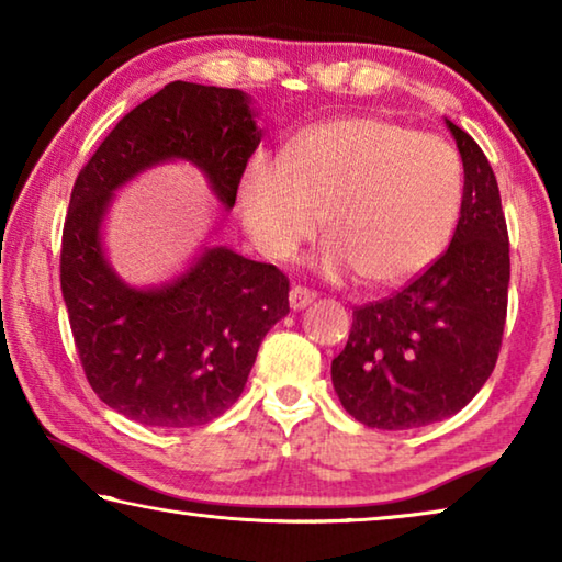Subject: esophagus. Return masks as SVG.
I'll return each instance as SVG.
<instances>
[{
    "mask_svg": "<svg viewBox=\"0 0 562 562\" xmlns=\"http://www.w3.org/2000/svg\"><path fill=\"white\" fill-rule=\"evenodd\" d=\"M315 297H317L315 292L307 290V288H300V284H297V288L290 290V307L292 310H304V307H310L312 302H315Z\"/></svg>",
    "mask_w": 562,
    "mask_h": 562,
    "instance_id": "1",
    "label": "esophagus"
}]
</instances>
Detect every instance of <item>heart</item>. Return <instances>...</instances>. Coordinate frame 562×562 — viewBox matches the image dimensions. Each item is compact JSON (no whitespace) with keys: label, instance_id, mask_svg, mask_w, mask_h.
I'll list each match as a JSON object with an SVG mask.
<instances>
[{"label":"heart","instance_id":"obj_1","mask_svg":"<svg viewBox=\"0 0 562 562\" xmlns=\"http://www.w3.org/2000/svg\"><path fill=\"white\" fill-rule=\"evenodd\" d=\"M463 207L461 158L446 140L402 123L349 116L302 131L284 154L247 164L237 211L252 243L288 260L327 215L329 278L364 274L376 288L418 278L451 245Z\"/></svg>","mask_w":562,"mask_h":562}]
</instances>
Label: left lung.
<instances>
[{
  "instance_id": "1",
  "label": "left lung",
  "mask_w": 562,
  "mask_h": 562,
  "mask_svg": "<svg viewBox=\"0 0 562 562\" xmlns=\"http://www.w3.org/2000/svg\"><path fill=\"white\" fill-rule=\"evenodd\" d=\"M463 164L453 240L429 270L389 300L355 310L331 359L341 406L372 429L429 426L471 402L496 367L508 307V231L479 144L446 119Z\"/></svg>"
}]
</instances>
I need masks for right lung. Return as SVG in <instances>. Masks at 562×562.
Wrapping results in <instances>:
<instances>
[{
	"mask_svg": "<svg viewBox=\"0 0 562 562\" xmlns=\"http://www.w3.org/2000/svg\"><path fill=\"white\" fill-rule=\"evenodd\" d=\"M255 116L240 89L173 81L126 113L76 178L61 294L91 389L131 422H213L243 394L265 335L290 312L288 278L225 245H205L186 270L148 288L123 280L103 245L116 190L173 160L201 170L231 211L262 138Z\"/></svg>",
	"mask_w": 562,
	"mask_h": 562,
	"instance_id": "right-lung-1",
	"label": "right lung"
}]
</instances>
